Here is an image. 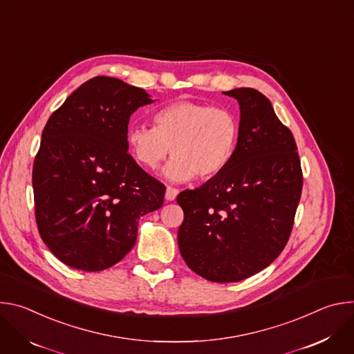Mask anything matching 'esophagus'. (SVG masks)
Masks as SVG:
<instances>
[{
  "mask_svg": "<svg viewBox=\"0 0 354 354\" xmlns=\"http://www.w3.org/2000/svg\"><path fill=\"white\" fill-rule=\"evenodd\" d=\"M178 193H179V190H178L176 187L168 186V187H167V193H165V198H167V200H169V201H172V200H175V198H176Z\"/></svg>",
  "mask_w": 354,
  "mask_h": 354,
  "instance_id": "1",
  "label": "esophagus"
}]
</instances>
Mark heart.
<instances>
[{
  "label": "heart",
  "instance_id": "obj_1",
  "mask_svg": "<svg viewBox=\"0 0 354 354\" xmlns=\"http://www.w3.org/2000/svg\"><path fill=\"white\" fill-rule=\"evenodd\" d=\"M238 134V120L228 109L180 100L158 109L153 127L131 126L127 145L133 158L148 169H157L172 153L165 176L186 182L196 175H218L232 158Z\"/></svg>",
  "mask_w": 354,
  "mask_h": 354
}]
</instances>
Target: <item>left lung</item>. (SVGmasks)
I'll list each match as a JSON object with an SVG mask.
<instances>
[{
  "label": "left lung",
  "instance_id": "left-lung-1",
  "mask_svg": "<svg viewBox=\"0 0 354 354\" xmlns=\"http://www.w3.org/2000/svg\"><path fill=\"white\" fill-rule=\"evenodd\" d=\"M241 109L228 165L176 200L183 210L178 245L186 265L214 283H234L268 268L284 249L302 190L292 133L254 88L224 92Z\"/></svg>",
  "mask_w": 354,
  "mask_h": 354
}]
</instances>
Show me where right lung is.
<instances>
[{
  "label": "right lung",
  "mask_w": 354,
  "mask_h": 354,
  "mask_svg": "<svg viewBox=\"0 0 354 354\" xmlns=\"http://www.w3.org/2000/svg\"><path fill=\"white\" fill-rule=\"evenodd\" d=\"M151 102L144 89L99 75L48 118L32 171L35 217L67 266L116 265L136 243L138 218L162 206L165 185L127 153L130 116Z\"/></svg>",
  "instance_id": "add662e5"
}]
</instances>
